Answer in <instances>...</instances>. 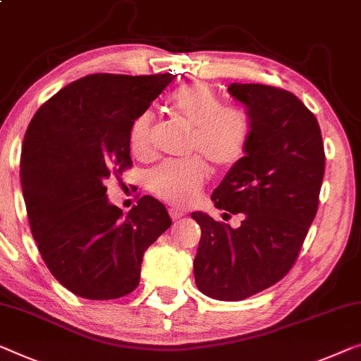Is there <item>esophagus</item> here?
Segmentation results:
<instances>
[{"mask_svg": "<svg viewBox=\"0 0 361 361\" xmlns=\"http://www.w3.org/2000/svg\"><path fill=\"white\" fill-rule=\"evenodd\" d=\"M169 214H170L171 220H178V219L183 217V215H185V212L180 211V209H175V207H170L169 209Z\"/></svg>", "mask_w": 361, "mask_h": 361, "instance_id": "1", "label": "esophagus"}]
</instances>
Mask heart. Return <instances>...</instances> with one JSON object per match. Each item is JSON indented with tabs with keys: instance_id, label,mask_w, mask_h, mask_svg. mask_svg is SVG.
<instances>
[{
	"instance_id": "heart-1",
	"label": "heart",
	"mask_w": 361,
	"mask_h": 361,
	"mask_svg": "<svg viewBox=\"0 0 361 361\" xmlns=\"http://www.w3.org/2000/svg\"><path fill=\"white\" fill-rule=\"evenodd\" d=\"M169 106L178 120L192 129L185 162H165L149 171L147 185L155 196L170 204H188L209 176L206 161L219 170L232 169L243 159L251 136L248 111L224 105L219 94L204 82H190L175 90ZM154 113L144 111L129 128V149L139 160L154 155Z\"/></svg>"
}]
</instances>
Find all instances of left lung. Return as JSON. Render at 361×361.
Segmentation results:
<instances>
[{"instance_id":"obj_1","label":"left lung","mask_w":361,"mask_h":361,"mask_svg":"<svg viewBox=\"0 0 361 361\" xmlns=\"http://www.w3.org/2000/svg\"><path fill=\"white\" fill-rule=\"evenodd\" d=\"M246 106L245 157L212 192L217 209L245 214L238 228L202 212L195 281L204 295L240 301L272 287L297 261L319 204L324 146L316 116L292 92L262 84L228 85Z\"/></svg>"}]
</instances>
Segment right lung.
<instances>
[{"label":"right lung","mask_w":361,"mask_h":361,"mask_svg":"<svg viewBox=\"0 0 361 361\" xmlns=\"http://www.w3.org/2000/svg\"><path fill=\"white\" fill-rule=\"evenodd\" d=\"M173 74H89L43 104L20 152V185L34 240L63 287L115 300L139 285L142 256L171 225L165 206L142 196L128 214L105 181L133 165L129 128Z\"/></svg>","instance_id":"add662e5"}]
</instances>
